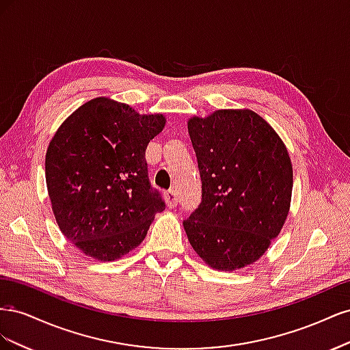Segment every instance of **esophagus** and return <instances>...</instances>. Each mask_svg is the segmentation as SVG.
Here are the masks:
<instances>
[{"instance_id":"esophagus-1","label":"esophagus","mask_w":350,"mask_h":350,"mask_svg":"<svg viewBox=\"0 0 350 350\" xmlns=\"http://www.w3.org/2000/svg\"><path fill=\"white\" fill-rule=\"evenodd\" d=\"M165 200H166V206L169 208H174L178 206V194L175 189H169V191L165 194Z\"/></svg>"}]
</instances>
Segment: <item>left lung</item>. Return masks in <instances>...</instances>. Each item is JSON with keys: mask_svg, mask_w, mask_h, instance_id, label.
<instances>
[{"mask_svg": "<svg viewBox=\"0 0 350 350\" xmlns=\"http://www.w3.org/2000/svg\"><path fill=\"white\" fill-rule=\"evenodd\" d=\"M187 126L203 184L200 207L184 220L188 241L211 269L251 266L289 215V152L273 126L247 108L194 115Z\"/></svg>", "mask_w": 350, "mask_h": 350, "instance_id": "left-lung-1", "label": "left lung"}]
</instances>
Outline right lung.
I'll use <instances>...</instances> for the list:
<instances>
[{
    "mask_svg": "<svg viewBox=\"0 0 350 350\" xmlns=\"http://www.w3.org/2000/svg\"><path fill=\"white\" fill-rule=\"evenodd\" d=\"M163 113H139L107 96L74 111L52 137L45 178L59 230L83 254L115 261L137 248L165 208L147 178V144Z\"/></svg>",
    "mask_w": 350,
    "mask_h": 350,
    "instance_id": "add662e5",
    "label": "right lung"
}]
</instances>
